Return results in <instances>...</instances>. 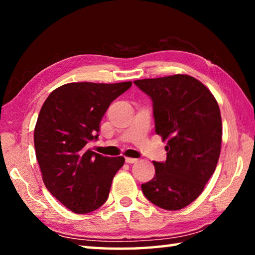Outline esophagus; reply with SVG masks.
Returning <instances> with one entry per match:
<instances>
[{"label":"esophagus","mask_w":255,"mask_h":255,"mask_svg":"<svg viewBox=\"0 0 255 255\" xmlns=\"http://www.w3.org/2000/svg\"><path fill=\"white\" fill-rule=\"evenodd\" d=\"M138 161L137 158H133V157H126V163H129V164H133L136 163Z\"/></svg>","instance_id":"1"}]
</instances>
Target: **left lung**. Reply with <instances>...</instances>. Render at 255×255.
<instances>
[{"instance_id": "left-lung-1", "label": "left lung", "mask_w": 255, "mask_h": 255, "mask_svg": "<svg viewBox=\"0 0 255 255\" xmlns=\"http://www.w3.org/2000/svg\"><path fill=\"white\" fill-rule=\"evenodd\" d=\"M133 83L152 99L155 131L167 140L166 161L153 162L154 178L141 190L159 208L182 209L200 196L217 166L223 135L218 103L207 86L190 75Z\"/></svg>"}]
</instances>
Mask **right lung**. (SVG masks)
<instances>
[{"label": "right lung", "mask_w": 255, "mask_h": 255, "mask_svg": "<svg viewBox=\"0 0 255 255\" xmlns=\"http://www.w3.org/2000/svg\"><path fill=\"white\" fill-rule=\"evenodd\" d=\"M131 82L67 83L51 92L41 107L33 132L36 157L46 188L75 214L101 207L125 157H108L89 149L110 103Z\"/></svg>", "instance_id": "add662e5"}]
</instances>
